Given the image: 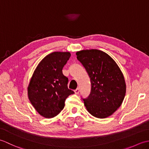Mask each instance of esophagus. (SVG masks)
<instances>
[{"label": "esophagus", "mask_w": 149, "mask_h": 149, "mask_svg": "<svg viewBox=\"0 0 149 149\" xmlns=\"http://www.w3.org/2000/svg\"><path fill=\"white\" fill-rule=\"evenodd\" d=\"M74 91H75V94H78L79 93V91H80L79 88H77V89L75 90Z\"/></svg>", "instance_id": "1"}]
</instances>
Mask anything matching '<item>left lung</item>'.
I'll return each instance as SVG.
<instances>
[{
    "mask_svg": "<svg viewBox=\"0 0 149 149\" xmlns=\"http://www.w3.org/2000/svg\"><path fill=\"white\" fill-rule=\"evenodd\" d=\"M76 55L91 81V93L83 99L84 106L96 118H107L122 105L125 95L126 84L121 70L111 57L102 50H83Z\"/></svg>",
    "mask_w": 149,
    "mask_h": 149,
    "instance_id": "1",
    "label": "left lung"
}]
</instances>
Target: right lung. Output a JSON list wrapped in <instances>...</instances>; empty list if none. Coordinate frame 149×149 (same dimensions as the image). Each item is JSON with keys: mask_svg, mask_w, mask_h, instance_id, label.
<instances>
[{"mask_svg": "<svg viewBox=\"0 0 149 149\" xmlns=\"http://www.w3.org/2000/svg\"><path fill=\"white\" fill-rule=\"evenodd\" d=\"M71 54L54 52L46 56L34 71L27 87L28 98L41 116L51 118L65 107V101L74 92L67 86L68 78L63 74V66Z\"/></svg>", "mask_w": 149, "mask_h": 149, "instance_id": "add662e5", "label": "right lung"}]
</instances>
